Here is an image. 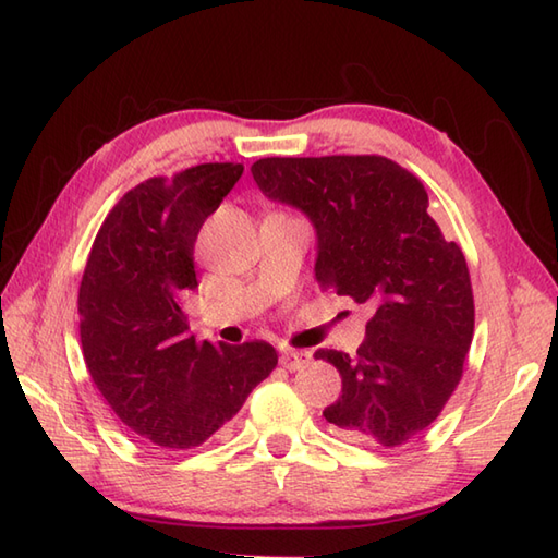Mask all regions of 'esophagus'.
<instances>
[{
  "instance_id": "34e87169",
  "label": "esophagus",
  "mask_w": 558,
  "mask_h": 558,
  "mask_svg": "<svg viewBox=\"0 0 558 558\" xmlns=\"http://www.w3.org/2000/svg\"><path fill=\"white\" fill-rule=\"evenodd\" d=\"M310 362H312V352H304V350H286L280 354V364L286 366L288 372H298Z\"/></svg>"
}]
</instances>
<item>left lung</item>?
I'll return each instance as SVG.
<instances>
[{"label": "left lung", "instance_id": "left-lung-1", "mask_svg": "<svg viewBox=\"0 0 558 558\" xmlns=\"http://www.w3.org/2000/svg\"><path fill=\"white\" fill-rule=\"evenodd\" d=\"M252 174L264 196L310 218L318 288L372 312L357 354H314L342 376L326 422L348 441H410L456 390L475 330L460 246L429 218L417 177L388 158H264Z\"/></svg>", "mask_w": 558, "mask_h": 558}]
</instances>
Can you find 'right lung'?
Segmentation results:
<instances>
[{
  "mask_svg": "<svg viewBox=\"0 0 558 558\" xmlns=\"http://www.w3.org/2000/svg\"><path fill=\"white\" fill-rule=\"evenodd\" d=\"M244 172L206 162L134 186L93 242L78 290L81 348L93 384L134 434L192 448L228 424L276 369L268 342H198L182 300L196 290L201 225Z\"/></svg>",
  "mask_w": 558,
  "mask_h": 558,
  "instance_id": "add662e5",
  "label": "right lung"
}]
</instances>
